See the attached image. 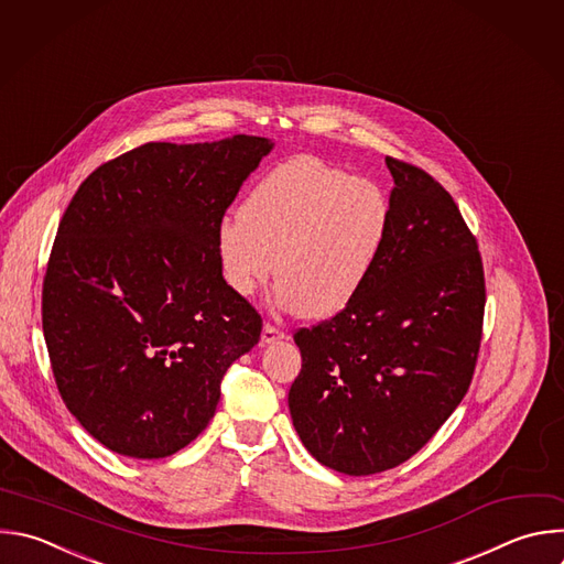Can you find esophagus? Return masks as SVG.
Wrapping results in <instances>:
<instances>
[{"label":"esophagus","instance_id":"1","mask_svg":"<svg viewBox=\"0 0 564 564\" xmlns=\"http://www.w3.org/2000/svg\"><path fill=\"white\" fill-rule=\"evenodd\" d=\"M281 338H285V332H281L279 327H274V325H270V323H265V325H263V332H261V345H270V343L281 340Z\"/></svg>","mask_w":564,"mask_h":564}]
</instances>
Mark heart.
<instances>
[{
	"label": "heart",
	"mask_w": 564,
	"mask_h": 564,
	"mask_svg": "<svg viewBox=\"0 0 564 564\" xmlns=\"http://www.w3.org/2000/svg\"><path fill=\"white\" fill-rule=\"evenodd\" d=\"M390 226L392 204L377 181L301 154L263 174L239 215L219 221L215 250L232 292L250 296L276 270L274 303L323 318L360 292Z\"/></svg>",
	"instance_id": "heart-1"
}]
</instances>
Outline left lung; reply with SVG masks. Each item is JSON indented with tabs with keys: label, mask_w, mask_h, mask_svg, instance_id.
I'll list each match as a JSON object with an SVG mask.
<instances>
[{
	"label": "left lung",
	"mask_w": 564,
	"mask_h": 564,
	"mask_svg": "<svg viewBox=\"0 0 564 564\" xmlns=\"http://www.w3.org/2000/svg\"><path fill=\"white\" fill-rule=\"evenodd\" d=\"M386 163L392 226L377 265L336 316L294 334V430L347 476L392 469L441 430L469 390L482 336V261L458 206L425 170Z\"/></svg>",
	"instance_id": "8db88e82"
}]
</instances>
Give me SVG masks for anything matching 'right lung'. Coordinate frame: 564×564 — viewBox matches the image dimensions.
Masks as SVG:
<instances>
[{"mask_svg":"<svg viewBox=\"0 0 564 564\" xmlns=\"http://www.w3.org/2000/svg\"><path fill=\"white\" fill-rule=\"evenodd\" d=\"M274 141L143 143L75 193L48 259L42 323L57 390L110 452L165 458L215 416L261 316L226 283L215 235Z\"/></svg>","mask_w":564,"mask_h":564,"instance_id":"1","label":"right lung"}]
</instances>
